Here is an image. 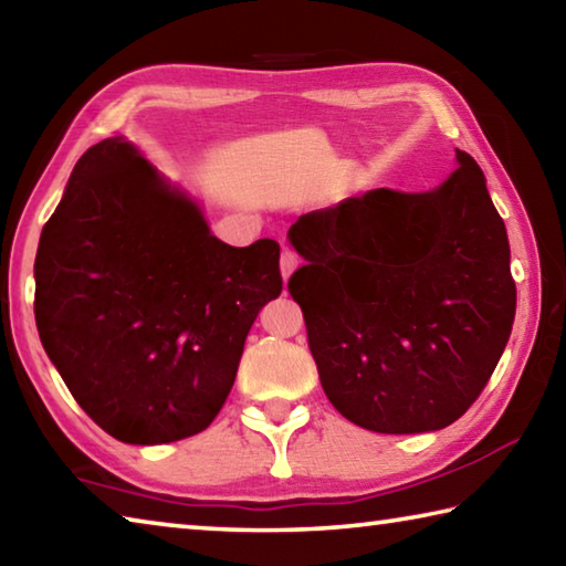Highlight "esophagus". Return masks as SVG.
<instances>
[{
	"instance_id": "1",
	"label": "esophagus",
	"mask_w": 566,
	"mask_h": 566,
	"mask_svg": "<svg viewBox=\"0 0 566 566\" xmlns=\"http://www.w3.org/2000/svg\"><path fill=\"white\" fill-rule=\"evenodd\" d=\"M296 264H300V260H296V254L292 252V249H284L282 260H280V270H282V280H284V282L290 280L292 272L296 270Z\"/></svg>"
}]
</instances>
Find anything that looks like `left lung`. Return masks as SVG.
Returning <instances> with one entry per match:
<instances>
[{
  "instance_id": "1",
  "label": "left lung",
  "mask_w": 566,
  "mask_h": 566,
  "mask_svg": "<svg viewBox=\"0 0 566 566\" xmlns=\"http://www.w3.org/2000/svg\"><path fill=\"white\" fill-rule=\"evenodd\" d=\"M290 280L327 399L379 434L437 432L472 407L510 342V239L484 171L429 191L371 189L302 214Z\"/></svg>"
}]
</instances>
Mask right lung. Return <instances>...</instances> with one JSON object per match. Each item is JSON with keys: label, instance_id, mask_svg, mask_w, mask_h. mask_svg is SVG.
Wrapping results in <instances>:
<instances>
[{"label": "right lung", "instance_id": "right-lung-1", "mask_svg": "<svg viewBox=\"0 0 566 566\" xmlns=\"http://www.w3.org/2000/svg\"><path fill=\"white\" fill-rule=\"evenodd\" d=\"M34 284L36 332L76 405L124 444H167L227 401L256 314L282 294L280 244H224L187 189L109 137L74 165Z\"/></svg>", "mask_w": 566, "mask_h": 566}]
</instances>
